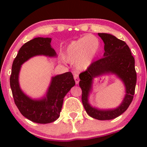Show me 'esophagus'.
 <instances>
[{
    "label": "esophagus",
    "instance_id": "1",
    "mask_svg": "<svg viewBox=\"0 0 147 147\" xmlns=\"http://www.w3.org/2000/svg\"><path fill=\"white\" fill-rule=\"evenodd\" d=\"M74 79H75L76 84H78L79 82V76L77 74H75V75H74Z\"/></svg>",
    "mask_w": 147,
    "mask_h": 147
}]
</instances>
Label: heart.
<instances>
[{
    "label": "heart",
    "mask_w": 147,
    "mask_h": 147,
    "mask_svg": "<svg viewBox=\"0 0 147 147\" xmlns=\"http://www.w3.org/2000/svg\"><path fill=\"white\" fill-rule=\"evenodd\" d=\"M99 48V41L93 35H87L68 45L65 58L68 62L77 63L79 70H86L95 59Z\"/></svg>",
    "instance_id": "heart-1"
}]
</instances>
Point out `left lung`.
<instances>
[{
	"label": "left lung",
	"mask_w": 147,
	"mask_h": 147,
	"mask_svg": "<svg viewBox=\"0 0 147 147\" xmlns=\"http://www.w3.org/2000/svg\"><path fill=\"white\" fill-rule=\"evenodd\" d=\"M98 35L104 43L103 58L93 62L85 72L79 75V86L82 90V103L88 115L99 120H109L117 117L129 108L135 93L137 75L134 57L125 42L111 34L98 33ZM109 74L117 76L124 84V99L121 105L115 109H100L93 107L89 102L93 79Z\"/></svg>",
	"instance_id": "left-lung-1"
}]
</instances>
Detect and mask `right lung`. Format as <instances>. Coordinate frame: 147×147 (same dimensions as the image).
<instances>
[{
  "mask_svg": "<svg viewBox=\"0 0 147 147\" xmlns=\"http://www.w3.org/2000/svg\"><path fill=\"white\" fill-rule=\"evenodd\" d=\"M51 41V38L37 37L25 43L14 59L10 76V87L15 104L25 117L38 124L53 122L59 117L64 97L75 85L73 75L68 72L52 77L45 95L40 99L31 98L21 90L18 77L21 65L25 61L39 55L57 57L50 44Z\"/></svg>",
  "mask_w": 147,
  "mask_h": 147,
  "instance_id": "1",
  "label": "right lung"
}]
</instances>
